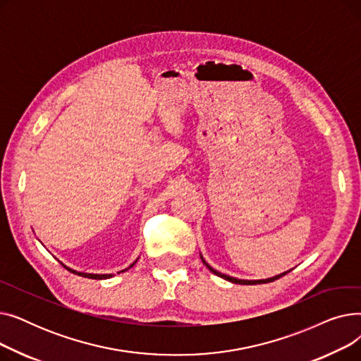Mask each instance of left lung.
<instances>
[{"label":"left lung","instance_id":"left-lung-1","mask_svg":"<svg viewBox=\"0 0 361 361\" xmlns=\"http://www.w3.org/2000/svg\"><path fill=\"white\" fill-rule=\"evenodd\" d=\"M203 260V259H202ZM203 263L206 264L207 267V269H209L212 274H215V275H218V276H221V278H224V279H226V281H230V282H233V283H241V286H253V283H267V282H272V281H275V279H279L281 276H283V275H287L288 272H283V274H281V275H276V276H274V278H268V279H260V281H244V279H237V278H233V276H228V275H224V274H221V272H218V271H215V269H212L209 264H207L204 260H203Z\"/></svg>","mask_w":361,"mask_h":361}]
</instances>
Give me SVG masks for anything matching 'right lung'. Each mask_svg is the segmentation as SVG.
Listing matches in <instances>:
<instances>
[{
    "instance_id": "obj_1",
    "label": "right lung",
    "mask_w": 361,
    "mask_h": 361,
    "mask_svg": "<svg viewBox=\"0 0 361 361\" xmlns=\"http://www.w3.org/2000/svg\"><path fill=\"white\" fill-rule=\"evenodd\" d=\"M136 263V262H135ZM133 263V264H135ZM131 264V267H133ZM64 267V264H63ZM67 271H70V272H73V274H75V275H79V276H85V278H92V279H106V278H111V274L109 275H93V274H83V272H75V271H73V269H70V268H67V267H64Z\"/></svg>"
}]
</instances>
